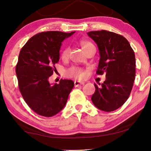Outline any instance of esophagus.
Returning <instances> with one entry per match:
<instances>
[{
  "label": "esophagus",
  "instance_id": "1",
  "mask_svg": "<svg viewBox=\"0 0 151 151\" xmlns=\"http://www.w3.org/2000/svg\"><path fill=\"white\" fill-rule=\"evenodd\" d=\"M81 84H84V82H80V81H74V85H75L76 87H77V86L81 85Z\"/></svg>",
  "mask_w": 151,
  "mask_h": 151
}]
</instances>
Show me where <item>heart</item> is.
<instances>
[{"label": "heart", "mask_w": 151, "mask_h": 151, "mask_svg": "<svg viewBox=\"0 0 151 151\" xmlns=\"http://www.w3.org/2000/svg\"><path fill=\"white\" fill-rule=\"evenodd\" d=\"M79 44H80V46L81 47V48L82 49V50H83L84 53L88 50L89 47L93 45L91 42H90L89 41L84 40H80L79 42ZM69 47H65L61 53L62 59L67 58L68 55H69ZM65 74L67 78H75V79H82V78H84V71L82 70V68H80L79 67H76V66H73V67H71L70 68H69V69H67L65 71Z\"/></svg>", "instance_id": "b5f03b06"}]
</instances>
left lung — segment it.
Segmentation results:
<instances>
[{
	"label": "left lung",
	"mask_w": 151,
	"mask_h": 151,
	"mask_svg": "<svg viewBox=\"0 0 151 151\" xmlns=\"http://www.w3.org/2000/svg\"><path fill=\"white\" fill-rule=\"evenodd\" d=\"M98 45L100 58L96 73H106V80L91 97L100 110L111 112L124 104L131 94L135 77V56L129 41L106 30L87 33Z\"/></svg>",
	"instance_id": "1"
}]
</instances>
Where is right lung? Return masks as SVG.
<instances>
[{
    "mask_svg": "<svg viewBox=\"0 0 151 151\" xmlns=\"http://www.w3.org/2000/svg\"><path fill=\"white\" fill-rule=\"evenodd\" d=\"M75 32L49 31L32 37L20 51L16 73L24 100L37 114L45 117L56 115L65 106L74 83L61 79L51 85L49 78L56 70L62 42Z\"/></svg>",
    "mask_w": 151,
    "mask_h": 151,
    "instance_id": "add662e5",
    "label": "right lung"
}]
</instances>
